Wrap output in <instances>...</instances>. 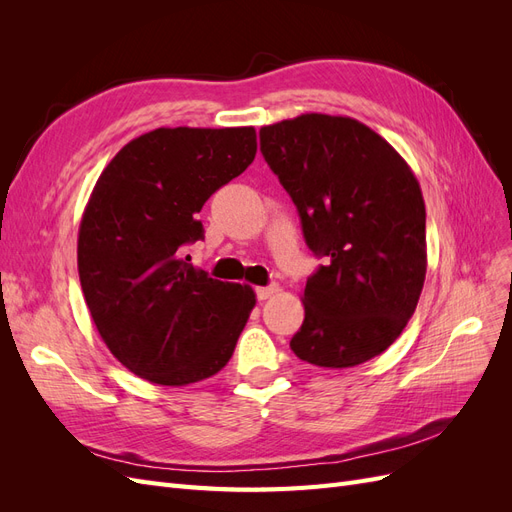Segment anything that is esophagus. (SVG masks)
I'll list each match as a JSON object with an SVG mask.
<instances>
[{
  "instance_id": "obj_1",
  "label": "esophagus",
  "mask_w": 512,
  "mask_h": 512,
  "mask_svg": "<svg viewBox=\"0 0 512 512\" xmlns=\"http://www.w3.org/2000/svg\"><path fill=\"white\" fill-rule=\"evenodd\" d=\"M280 290L277 288L275 284H271V286H262V288H256V297H258V301H267L269 297H273V294Z\"/></svg>"
}]
</instances>
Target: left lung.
<instances>
[{"label": "left lung", "instance_id": "obj_1", "mask_svg": "<svg viewBox=\"0 0 512 512\" xmlns=\"http://www.w3.org/2000/svg\"><path fill=\"white\" fill-rule=\"evenodd\" d=\"M260 151L324 265L307 277L301 361L344 369L406 329L427 271L425 200L406 160L365 123L307 113L260 128Z\"/></svg>", "mask_w": 512, "mask_h": 512}]
</instances>
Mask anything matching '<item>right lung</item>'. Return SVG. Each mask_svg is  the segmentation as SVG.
<instances>
[{
	"mask_svg": "<svg viewBox=\"0 0 512 512\" xmlns=\"http://www.w3.org/2000/svg\"><path fill=\"white\" fill-rule=\"evenodd\" d=\"M254 156V128H158L102 170L79 228V277L100 337L132 374L185 386L230 361L256 294L213 280L183 247L205 237L196 213Z\"/></svg>",
	"mask_w": 512,
	"mask_h": 512,
	"instance_id": "obj_1",
	"label": "right lung"
}]
</instances>
